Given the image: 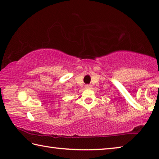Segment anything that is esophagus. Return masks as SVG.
Returning <instances> with one entry per match:
<instances>
[{"mask_svg":"<svg viewBox=\"0 0 159 159\" xmlns=\"http://www.w3.org/2000/svg\"><path fill=\"white\" fill-rule=\"evenodd\" d=\"M91 85H85V88H86V89H89V88H91Z\"/></svg>","mask_w":159,"mask_h":159,"instance_id":"34e87169","label":"esophagus"}]
</instances>
